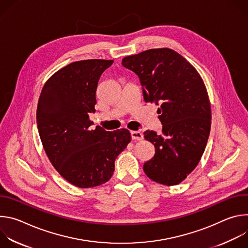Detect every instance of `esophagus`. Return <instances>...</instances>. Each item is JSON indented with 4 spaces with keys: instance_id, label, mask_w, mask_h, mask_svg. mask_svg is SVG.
Returning a JSON list of instances; mask_svg holds the SVG:
<instances>
[{
    "instance_id": "esophagus-1",
    "label": "esophagus",
    "mask_w": 248,
    "mask_h": 248,
    "mask_svg": "<svg viewBox=\"0 0 248 248\" xmlns=\"http://www.w3.org/2000/svg\"><path fill=\"white\" fill-rule=\"evenodd\" d=\"M130 135L133 140H142L143 139V134L139 131H130Z\"/></svg>"
}]
</instances>
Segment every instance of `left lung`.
<instances>
[{"mask_svg": "<svg viewBox=\"0 0 248 248\" xmlns=\"http://www.w3.org/2000/svg\"><path fill=\"white\" fill-rule=\"evenodd\" d=\"M139 78L145 102L160 105L162 134L146 130L153 158L143 165L146 175L164 186L182 183L199 163L210 134L211 106L197 70L169 48L150 49L123 59Z\"/></svg>", "mask_w": 248, "mask_h": 248, "instance_id": "1", "label": "left lung"}]
</instances>
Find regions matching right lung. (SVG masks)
Instances as JSON below:
<instances>
[{
    "label": "right lung",
    "instance_id": "right-lung-1",
    "mask_svg": "<svg viewBox=\"0 0 248 248\" xmlns=\"http://www.w3.org/2000/svg\"><path fill=\"white\" fill-rule=\"evenodd\" d=\"M113 60L67 64L45 83L37 106V127L44 150L59 173L80 188L108 182L115 160L130 142L127 129L91 128L98 81Z\"/></svg>",
    "mask_w": 248,
    "mask_h": 248
}]
</instances>
